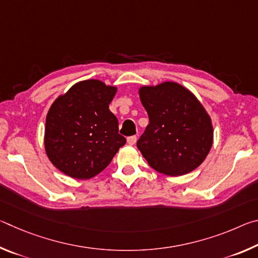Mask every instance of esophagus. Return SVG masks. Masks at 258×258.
Wrapping results in <instances>:
<instances>
[{"label":"esophagus","mask_w":258,"mask_h":258,"mask_svg":"<svg viewBox=\"0 0 258 258\" xmlns=\"http://www.w3.org/2000/svg\"><path fill=\"white\" fill-rule=\"evenodd\" d=\"M127 143L130 146H134L137 143V137H130L127 138Z\"/></svg>","instance_id":"34e87169"}]
</instances>
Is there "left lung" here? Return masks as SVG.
I'll list each match as a JSON object with an SVG mask.
<instances>
[{"label":"left lung","instance_id":"left-lung-1","mask_svg":"<svg viewBox=\"0 0 258 258\" xmlns=\"http://www.w3.org/2000/svg\"><path fill=\"white\" fill-rule=\"evenodd\" d=\"M149 125L138 141L152 168L168 176L195 171L212 149V118L197 97L176 82L139 89Z\"/></svg>","mask_w":258,"mask_h":258}]
</instances>
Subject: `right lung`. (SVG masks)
Segmentation results:
<instances>
[{
	"instance_id": "add662e5",
	"label": "right lung",
	"mask_w": 258,
	"mask_h": 258,
	"mask_svg": "<svg viewBox=\"0 0 258 258\" xmlns=\"http://www.w3.org/2000/svg\"><path fill=\"white\" fill-rule=\"evenodd\" d=\"M117 86L85 80L60 94L47 111L44 149L60 172L87 180L102 172L126 140L109 110Z\"/></svg>"
}]
</instances>
